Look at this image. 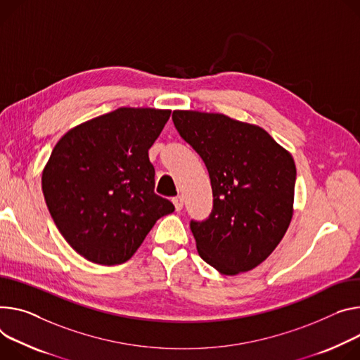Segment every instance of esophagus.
I'll use <instances>...</instances> for the list:
<instances>
[{"label":"esophagus","mask_w":360,"mask_h":360,"mask_svg":"<svg viewBox=\"0 0 360 360\" xmlns=\"http://www.w3.org/2000/svg\"><path fill=\"white\" fill-rule=\"evenodd\" d=\"M172 202H174L176 211H181V210L184 208V200H182V197H175V198L172 200Z\"/></svg>","instance_id":"obj_1"}]
</instances>
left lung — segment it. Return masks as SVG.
Masks as SVG:
<instances>
[{
  "label": "left lung",
  "mask_w": 360,
  "mask_h": 360,
  "mask_svg": "<svg viewBox=\"0 0 360 360\" xmlns=\"http://www.w3.org/2000/svg\"><path fill=\"white\" fill-rule=\"evenodd\" d=\"M172 120L211 179L212 211L205 221H191L201 258L225 276L255 269L292 217V156L263 127L221 113L174 110Z\"/></svg>",
  "instance_id": "8db88e82"
}]
</instances>
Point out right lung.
Returning <instances> with one entry per match:
<instances>
[{"label": "right lung", "instance_id": "obj_1", "mask_svg": "<svg viewBox=\"0 0 360 360\" xmlns=\"http://www.w3.org/2000/svg\"><path fill=\"white\" fill-rule=\"evenodd\" d=\"M169 116L119 108L70 129L54 146L41 178L46 204L64 240L91 263H124L174 212L153 191L148 155Z\"/></svg>", "mask_w": 360, "mask_h": 360}]
</instances>
